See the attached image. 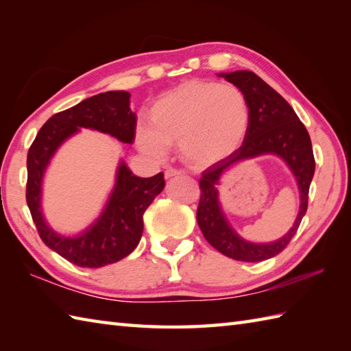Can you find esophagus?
Instances as JSON below:
<instances>
[{"label": "esophagus", "instance_id": "34e87169", "mask_svg": "<svg viewBox=\"0 0 351 351\" xmlns=\"http://www.w3.org/2000/svg\"><path fill=\"white\" fill-rule=\"evenodd\" d=\"M178 175H181V171L176 169H171V167H169L166 171H164V176H166L167 180H170V178H173V176H178Z\"/></svg>", "mask_w": 351, "mask_h": 351}]
</instances>
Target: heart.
I'll return each mask as SVG.
<instances>
[{
	"mask_svg": "<svg viewBox=\"0 0 351 351\" xmlns=\"http://www.w3.org/2000/svg\"><path fill=\"white\" fill-rule=\"evenodd\" d=\"M250 126L245 95L230 84L190 80L164 93L151 108V125L137 126L141 151L162 156L178 143L182 161L206 169L241 146Z\"/></svg>",
	"mask_w": 351,
	"mask_h": 351,
	"instance_id": "b5f03b06",
	"label": "heart"
}]
</instances>
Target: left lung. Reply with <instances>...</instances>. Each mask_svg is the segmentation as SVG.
Listing matches in <instances>:
<instances>
[{"instance_id": "1", "label": "left lung", "mask_w": 351, "mask_h": 351, "mask_svg": "<svg viewBox=\"0 0 351 351\" xmlns=\"http://www.w3.org/2000/svg\"><path fill=\"white\" fill-rule=\"evenodd\" d=\"M245 95L250 107V126L243 145L228 158L213 164L200 178V200L197 206V225L206 241L223 255L244 263H259L270 259L287 247L300 226L308 210L309 185L315 171L311 137L295 114L293 107L268 86L263 78L250 71L219 73ZM271 153L285 162L296 178L301 193L300 214L295 225L279 241L271 243H250L230 225L218 199V184L222 173L245 159Z\"/></svg>"}]
</instances>
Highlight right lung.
<instances>
[{
    "instance_id": "obj_1",
    "label": "right lung",
    "mask_w": 351,
    "mask_h": 351,
    "mask_svg": "<svg viewBox=\"0 0 351 351\" xmlns=\"http://www.w3.org/2000/svg\"><path fill=\"white\" fill-rule=\"evenodd\" d=\"M131 95L111 90L81 101L77 106L49 117L37 132L27 155V205L42 241L78 267L99 268L128 256L143 234V214L162 191L164 175L136 176L121 160L102 213L90 226L77 235H62L52 229L42 210V184L52 156L66 140L81 128L99 131L132 145L137 117L130 108Z\"/></svg>"
}]
</instances>
